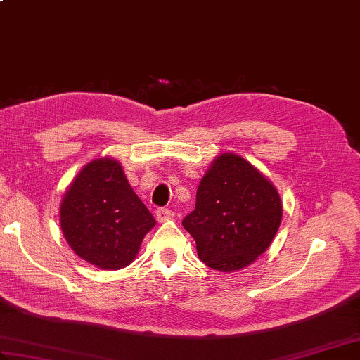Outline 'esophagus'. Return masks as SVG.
Returning a JSON list of instances; mask_svg holds the SVG:
<instances>
[{
	"label": "esophagus",
	"instance_id": "1",
	"mask_svg": "<svg viewBox=\"0 0 360 360\" xmlns=\"http://www.w3.org/2000/svg\"><path fill=\"white\" fill-rule=\"evenodd\" d=\"M173 215H174V213L172 210H168V209H158L156 210V217H158L159 223H165V221L173 219Z\"/></svg>",
	"mask_w": 360,
	"mask_h": 360
}]
</instances>
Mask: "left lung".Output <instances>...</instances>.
<instances>
[{
	"label": "left lung",
	"mask_w": 360,
	"mask_h": 360,
	"mask_svg": "<svg viewBox=\"0 0 360 360\" xmlns=\"http://www.w3.org/2000/svg\"><path fill=\"white\" fill-rule=\"evenodd\" d=\"M283 215L277 188L246 159L223 153L210 164L182 226L198 257L219 272L252 264L271 246Z\"/></svg>",
	"instance_id": "obj_1"
}]
</instances>
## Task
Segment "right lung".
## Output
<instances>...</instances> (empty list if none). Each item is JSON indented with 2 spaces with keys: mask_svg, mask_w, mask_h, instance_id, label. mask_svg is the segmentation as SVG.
<instances>
[{
  "mask_svg": "<svg viewBox=\"0 0 360 360\" xmlns=\"http://www.w3.org/2000/svg\"><path fill=\"white\" fill-rule=\"evenodd\" d=\"M60 224L71 249L89 264L117 271L139 252L156 221L112 158L91 160L60 204Z\"/></svg>",
  "mask_w": 360,
  "mask_h": 360,
  "instance_id": "right-lung-1",
  "label": "right lung"
}]
</instances>
